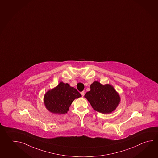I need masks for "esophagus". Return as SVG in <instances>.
I'll return each mask as SVG.
<instances>
[{
    "label": "esophagus",
    "instance_id": "34e87169",
    "mask_svg": "<svg viewBox=\"0 0 158 158\" xmlns=\"http://www.w3.org/2000/svg\"><path fill=\"white\" fill-rule=\"evenodd\" d=\"M84 93H85V92H84V91H82V92H81V96H82V97L84 96Z\"/></svg>",
    "mask_w": 158,
    "mask_h": 158
}]
</instances>
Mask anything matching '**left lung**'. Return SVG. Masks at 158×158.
I'll return each instance as SVG.
<instances>
[{"instance_id": "left-lung-1", "label": "left lung", "mask_w": 158, "mask_h": 158, "mask_svg": "<svg viewBox=\"0 0 158 158\" xmlns=\"http://www.w3.org/2000/svg\"><path fill=\"white\" fill-rule=\"evenodd\" d=\"M84 97L98 112L108 114L114 111L120 102V97L111 85H103L98 81L90 85V90Z\"/></svg>"}]
</instances>
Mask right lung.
Segmentation results:
<instances>
[{
  "mask_svg": "<svg viewBox=\"0 0 158 158\" xmlns=\"http://www.w3.org/2000/svg\"><path fill=\"white\" fill-rule=\"evenodd\" d=\"M81 96V94L74 87L61 82L57 87L45 94L44 101L46 108L49 111L64 114L67 113L73 101Z\"/></svg>",
  "mask_w": 158,
  "mask_h": 158,
  "instance_id": "1",
  "label": "right lung"
}]
</instances>
